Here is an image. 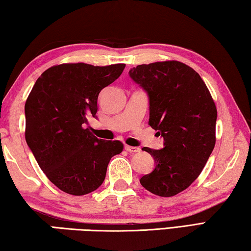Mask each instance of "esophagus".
I'll use <instances>...</instances> for the list:
<instances>
[{"mask_svg": "<svg viewBox=\"0 0 251 251\" xmlns=\"http://www.w3.org/2000/svg\"><path fill=\"white\" fill-rule=\"evenodd\" d=\"M125 151H127L128 152H138V151H141V148L125 145Z\"/></svg>", "mask_w": 251, "mask_h": 251, "instance_id": "34e87169", "label": "esophagus"}]
</instances>
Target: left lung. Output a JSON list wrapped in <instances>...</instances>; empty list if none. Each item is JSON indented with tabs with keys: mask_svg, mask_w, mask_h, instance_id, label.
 Masks as SVG:
<instances>
[{
	"mask_svg": "<svg viewBox=\"0 0 251 251\" xmlns=\"http://www.w3.org/2000/svg\"><path fill=\"white\" fill-rule=\"evenodd\" d=\"M128 74L146 92L148 124L164 138L161 150L143 148L155 168L139 181L157 196H175L193 184L214 150L216 105L199 74L184 63L143 64Z\"/></svg>",
	"mask_w": 251,
	"mask_h": 251,
	"instance_id": "left-lung-1",
	"label": "left lung"
}]
</instances>
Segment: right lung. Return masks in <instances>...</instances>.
<instances>
[{"label":"right lung","mask_w":251,"mask_h":251,"mask_svg":"<svg viewBox=\"0 0 251 251\" xmlns=\"http://www.w3.org/2000/svg\"><path fill=\"white\" fill-rule=\"evenodd\" d=\"M125 64L84 63L50 67L34 84L25 103V139L42 171L63 192L82 196L103 184L120 141L93 135L100 91L120 77Z\"/></svg>","instance_id":"1"}]
</instances>
